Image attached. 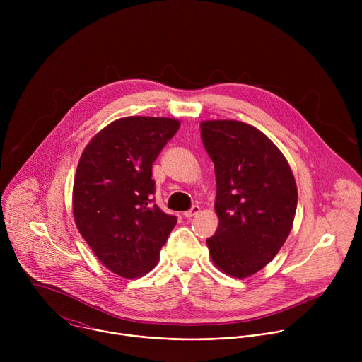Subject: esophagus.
<instances>
[{
    "label": "esophagus",
    "instance_id": "obj_1",
    "mask_svg": "<svg viewBox=\"0 0 362 362\" xmlns=\"http://www.w3.org/2000/svg\"><path fill=\"white\" fill-rule=\"evenodd\" d=\"M199 212H200V208H199V206H197V204H194V206H192V208H190L189 211H186V212L183 214V216H185V218H189V219H190V218L196 216V215H197Z\"/></svg>",
    "mask_w": 362,
    "mask_h": 362
}]
</instances>
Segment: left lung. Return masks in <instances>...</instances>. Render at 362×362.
<instances>
[{"label":"left lung","instance_id":"8db88e82","mask_svg":"<svg viewBox=\"0 0 362 362\" xmlns=\"http://www.w3.org/2000/svg\"><path fill=\"white\" fill-rule=\"evenodd\" d=\"M200 136L215 165L219 218L206 243L222 272L243 279L265 268L285 243L298 203L295 177L281 150L250 124L202 122Z\"/></svg>","mask_w":362,"mask_h":362}]
</instances>
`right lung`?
Here are the masks:
<instances>
[{
    "mask_svg": "<svg viewBox=\"0 0 362 362\" xmlns=\"http://www.w3.org/2000/svg\"><path fill=\"white\" fill-rule=\"evenodd\" d=\"M180 122L132 116L100 130L76 170L73 215L98 261L126 279L158 265L177 219L153 203L151 166Z\"/></svg>",
    "mask_w": 362,
    "mask_h": 362,
    "instance_id": "right-lung-1",
    "label": "right lung"
}]
</instances>
